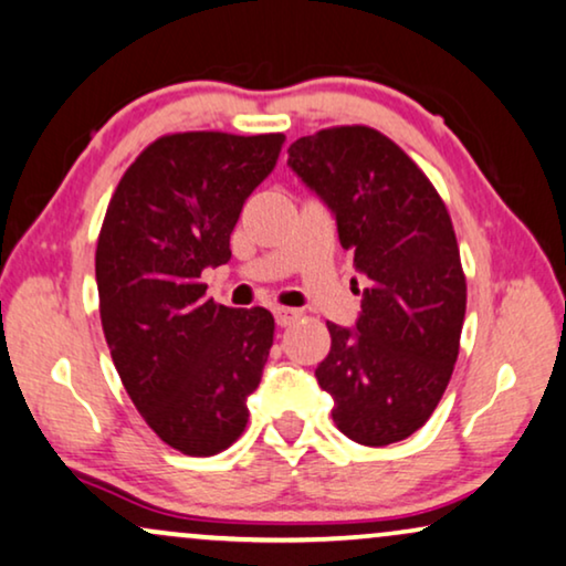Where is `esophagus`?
Listing matches in <instances>:
<instances>
[{
  "mask_svg": "<svg viewBox=\"0 0 566 566\" xmlns=\"http://www.w3.org/2000/svg\"><path fill=\"white\" fill-rule=\"evenodd\" d=\"M274 318L279 326H292L300 318V313L292 311V307H274Z\"/></svg>",
  "mask_w": 566,
  "mask_h": 566,
  "instance_id": "esophagus-1",
  "label": "esophagus"
}]
</instances>
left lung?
<instances>
[{
  "instance_id": "1",
  "label": "left lung",
  "mask_w": 566,
  "mask_h": 566,
  "mask_svg": "<svg viewBox=\"0 0 566 566\" xmlns=\"http://www.w3.org/2000/svg\"><path fill=\"white\" fill-rule=\"evenodd\" d=\"M287 153L367 276L354 331L326 323L331 352L315 378L334 396L331 417L359 446L406 440L432 417L461 349L465 274L446 201L370 126H331Z\"/></svg>"
}]
</instances>
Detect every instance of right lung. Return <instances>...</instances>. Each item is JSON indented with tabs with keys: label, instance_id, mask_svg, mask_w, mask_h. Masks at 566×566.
I'll use <instances>...</instances> for the list:
<instances>
[{
	"label": "right lung",
	"instance_id": "obj_1",
	"mask_svg": "<svg viewBox=\"0 0 566 566\" xmlns=\"http://www.w3.org/2000/svg\"><path fill=\"white\" fill-rule=\"evenodd\" d=\"M282 145L284 134H165L105 209L95 251L105 342L142 419L184 455H217L243 434L274 344V315L217 305L201 271L230 261L240 209Z\"/></svg>",
	"mask_w": 566,
	"mask_h": 566
}]
</instances>
